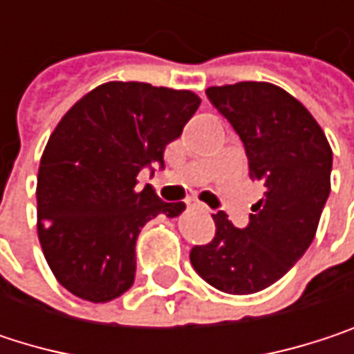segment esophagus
I'll list each match as a JSON object with an SVG mask.
<instances>
[{"instance_id": "obj_1", "label": "esophagus", "mask_w": 354, "mask_h": 354, "mask_svg": "<svg viewBox=\"0 0 354 354\" xmlns=\"http://www.w3.org/2000/svg\"><path fill=\"white\" fill-rule=\"evenodd\" d=\"M198 209H203V211H205V205H198Z\"/></svg>"}]
</instances>
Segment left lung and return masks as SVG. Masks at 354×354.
<instances>
[{"instance_id": "1", "label": "left lung", "mask_w": 354, "mask_h": 354, "mask_svg": "<svg viewBox=\"0 0 354 354\" xmlns=\"http://www.w3.org/2000/svg\"><path fill=\"white\" fill-rule=\"evenodd\" d=\"M207 98L240 135L250 178L266 190L244 230L223 211L213 215L215 238L192 248L190 262L215 289L250 295L277 283L312 244L330 194L332 149L310 110L279 86H213Z\"/></svg>"}]
</instances>
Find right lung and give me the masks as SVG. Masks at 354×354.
Here are the masks:
<instances>
[{
	"instance_id": "1",
	"label": "right lung",
	"mask_w": 354,
	"mask_h": 354,
	"mask_svg": "<svg viewBox=\"0 0 354 354\" xmlns=\"http://www.w3.org/2000/svg\"><path fill=\"white\" fill-rule=\"evenodd\" d=\"M201 98L190 90L108 82L65 112L40 158L36 182L38 240L55 279L75 297L106 304L135 281V244L164 203L137 176L182 135Z\"/></svg>"
}]
</instances>
